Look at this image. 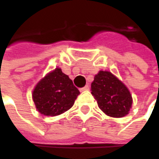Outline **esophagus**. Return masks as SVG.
Instances as JSON below:
<instances>
[{"label": "esophagus", "instance_id": "esophagus-1", "mask_svg": "<svg viewBox=\"0 0 159 159\" xmlns=\"http://www.w3.org/2000/svg\"><path fill=\"white\" fill-rule=\"evenodd\" d=\"M88 89H89V86H88V85H85V86H84L83 88H81V89H80V91L82 92V91H84V90H88Z\"/></svg>", "mask_w": 159, "mask_h": 159}]
</instances>
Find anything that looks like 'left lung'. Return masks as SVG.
<instances>
[{
	"label": "left lung",
	"instance_id": "8db88e82",
	"mask_svg": "<svg viewBox=\"0 0 159 159\" xmlns=\"http://www.w3.org/2000/svg\"><path fill=\"white\" fill-rule=\"evenodd\" d=\"M91 94L99 109L110 117H124L132 109L133 98L129 89L111 72L99 71L95 75Z\"/></svg>",
	"mask_w": 159,
	"mask_h": 159
}]
</instances>
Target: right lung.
<instances>
[{
    "instance_id": "right-lung-1",
    "label": "right lung",
    "mask_w": 159,
    "mask_h": 159,
    "mask_svg": "<svg viewBox=\"0 0 159 159\" xmlns=\"http://www.w3.org/2000/svg\"><path fill=\"white\" fill-rule=\"evenodd\" d=\"M79 94L69 76L61 68H56L36 84L32 98L39 112L57 116L70 110Z\"/></svg>"
}]
</instances>
